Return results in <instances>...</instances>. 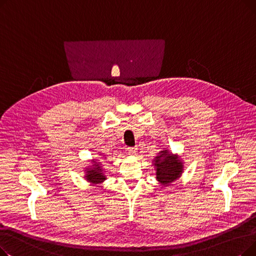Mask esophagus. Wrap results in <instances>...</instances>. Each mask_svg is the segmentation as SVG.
Masks as SVG:
<instances>
[{
    "instance_id": "1",
    "label": "esophagus",
    "mask_w": 256,
    "mask_h": 256,
    "mask_svg": "<svg viewBox=\"0 0 256 256\" xmlns=\"http://www.w3.org/2000/svg\"><path fill=\"white\" fill-rule=\"evenodd\" d=\"M137 148H134V147H128V154H137Z\"/></svg>"
}]
</instances>
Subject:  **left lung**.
I'll return each mask as SVG.
<instances>
[{"label":"left lung","instance_id":"8db88e82","mask_svg":"<svg viewBox=\"0 0 256 256\" xmlns=\"http://www.w3.org/2000/svg\"><path fill=\"white\" fill-rule=\"evenodd\" d=\"M156 180L162 186H168L176 180L184 171V164L178 154H171L168 150L160 152L154 160Z\"/></svg>","mask_w":256,"mask_h":256}]
</instances>
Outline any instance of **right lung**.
I'll use <instances>...</instances> for the list:
<instances>
[{
  "mask_svg": "<svg viewBox=\"0 0 256 256\" xmlns=\"http://www.w3.org/2000/svg\"><path fill=\"white\" fill-rule=\"evenodd\" d=\"M94 165L91 166V168H86V176L85 178L87 182L93 184H98L106 180V176L104 173V169L102 166L96 162V160H92Z\"/></svg>",
  "mask_w": 256,
  "mask_h": 256,
  "instance_id": "right-lung-1",
  "label": "right lung"
}]
</instances>
